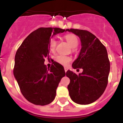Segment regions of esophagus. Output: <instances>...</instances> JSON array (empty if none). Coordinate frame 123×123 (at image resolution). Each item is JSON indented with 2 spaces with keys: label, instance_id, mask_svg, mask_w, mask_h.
Masks as SVG:
<instances>
[{
  "label": "esophagus",
  "instance_id": "34e87169",
  "mask_svg": "<svg viewBox=\"0 0 123 123\" xmlns=\"http://www.w3.org/2000/svg\"><path fill=\"white\" fill-rule=\"evenodd\" d=\"M64 69H65V72H67V67H65Z\"/></svg>",
  "mask_w": 123,
  "mask_h": 123
}]
</instances>
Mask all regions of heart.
<instances>
[{
  "label": "heart",
  "instance_id": "1",
  "mask_svg": "<svg viewBox=\"0 0 123 123\" xmlns=\"http://www.w3.org/2000/svg\"><path fill=\"white\" fill-rule=\"evenodd\" d=\"M65 39L66 40L67 42L68 43L72 48H76L78 45V39L76 36L74 35H67L65 36ZM57 42L55 38H51L49 42V50L51 52H54L55 51V48L56 46ZM55 60L57 63L60 64L62 65L63 66H67L69 63V62L71 60V59L69 57L65 56L63 55H59L57 56L55 58Z\"/></svg>",
  "mask_w": 123,
  "mask_h": 123
}]
</instances>
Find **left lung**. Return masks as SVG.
I'll use <instances>...</instances> for the list:
<instances>
[{
	"label": "left lung",
	"instance_id": "1",
	"mask_svg": "<svg viewBox=\"0 0 123 123\" xmlns=\"http://www.w3.org/2000/svg\"><path fill=\"white\" fill-rule=\"evenodd\" d=\"M80 38V52L72 63V68H82L77 75L70 70L66 76L70 79L67 86L71 99L77 104L88 105L96 101L103 94L108 83L110 62L106 47L89 31L67 29Z\"/></svg>",
	"mask_w": 123,
	"mask_h": 123
}]
</instances>
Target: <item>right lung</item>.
Returning a JSON list of instances; mask_svg holds the SVG:
<instances>
[{
    "mask_svg": "<svg viewBox=\"0 0 123 123\" xmlns=\"http://www.w3.org/2000/svg\"><path fill=\"white\" fill-rule=\"evenodd\" d=\"M66 31L58 27L39 28L28 35L17 50L13 74L22 95L33 104L43 106L55 99L65 72L62 65L53 60L47 69L45 58H49L51 38Z\"/></svg>",
    "mask_w": 123,
    "mask_h": 123,
    "instance_id": "right-lung-1",
    "label": "right lung"
}]
</instances>
